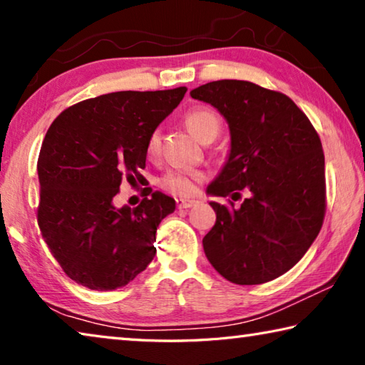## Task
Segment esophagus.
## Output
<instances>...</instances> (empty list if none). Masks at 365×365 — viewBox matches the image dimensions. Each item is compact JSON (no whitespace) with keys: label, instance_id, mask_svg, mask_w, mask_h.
<instances>
[{"label":"esophagus","instance_id":"34e87169","mask_svg":"<svg viewBox=\"0 0 365 365\" xmlns=\"http://www.w3.org/2000/svg\"><path fill=\"white\" fill-rule=\"evenodd\" d=\"M197 205L196 200H183V197H178L177 200V207L178 209H190Z\"/></svg>","mask_w":365,"mask_h":365}]
</instances>
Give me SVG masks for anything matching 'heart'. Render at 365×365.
Listing matches in <instances>:
<instances>
[{
	"instance_id": "b5f03b06",
	"label": "heart",
	"mask_w": 365,
	"mask_h": 365,
	"mask_svg": "<svg viewBox=\"0 0 365 365\" xmlns=\"http://www.w3.org/2000/svg\"><path fill=\"white\" fill-rule=\"evenodd\" d=\"M185 122H187L190 132L200 141L206 140L207 137H211V135L217 137V133L220 130L219 115L215 114L212 109L207 108H197L190 110L187 117H185ZM158 148L159 133L153 132L146 141V151L148 154H156ZM202 178H205V174L200 170H170L160 178V187L174 195L191 196L196 193L197 183L202 182Z\"/></svg>"
}]
</instances>
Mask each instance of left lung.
<instances>
[{
  "instance_id": "8db88e82",
  "label": "left lung",
  "mask_w": 365,
  "mask_h": 365,
  "mask_svg": "<svg viewBox=\"0 0 365 365\" xmlns=\"http://www.w3.org/2000/svg\"><path fill=\"white\" fill-rule=\"evenodd\" d=\"M224 115L230 153L207 195L215 225L202 238L207 261L228 282L259 285L288 272L311 248L325 215L322 143L287 95L245 80H217L190 91Z\"/></svg>"
}]
</instances>
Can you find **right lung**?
I'll return each mask as SVG.
<instances>
[{
  "instance_id": "obj_1",
  "label": "right lung",
  "mask_w": 365,
  "mask_h": 365,
  "mask_svg": "<svg viewBox=\"0 0 365 365\" xmlns=\"http://www.w3.org/2000/svg\"><path fill=\"white\" fill-rule=\"evenodd\" d=\"M187 93L115 91L77 103L48 128L38 158V225L49 251L80 285L125 287L156 255V230L175 211L170 196L145 188L137 207H115L123 178H141L146 141Z\"/></svg>"
}]
</instances>
